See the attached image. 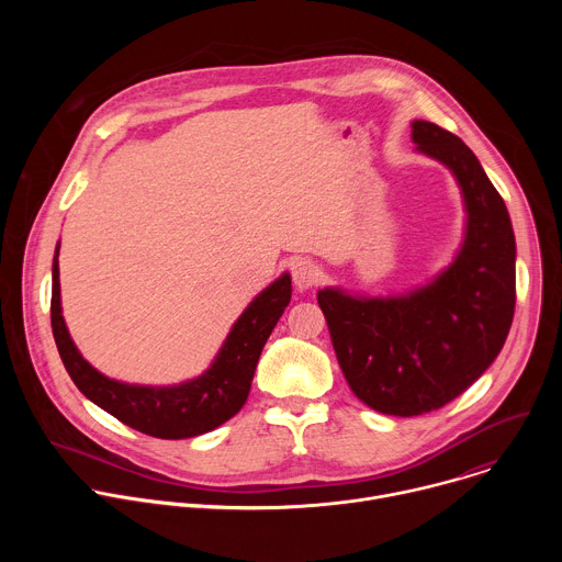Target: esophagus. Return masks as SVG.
Masks as SVG:
<instances>
[{"label":"esophagus","mask_w":562,"mask_h":562,"mask_svg":"<svg viewBox=\"0 0 562 562\" xmlns=\"http://www.w3.org/2000/svg\"><path fill=\"white\" fill-rule=\"evenodd\" d=\"M291 278H293V284H295L297 291H306V289H311L317 282L319 267L313 260L295 258L291 262Z\"/></svg>","instance_id":"obj_1"}]
</instances>
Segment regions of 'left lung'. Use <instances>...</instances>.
I'll return each mask as SVG.
<instances>
[{"instance_id":"obj_1","label":"left lung","mask_w":562,"mask_h":562,"mask_svg":"<svg viewBox=\"0 0 562 562\" xmlns=\"http://www.w3.org/2000/svg\"><path fill=\"white\" fill-rule=\"evenodd\" d=\"M412 139L460 187L458 254L427 284L405 293L317 291L351 391L367 407L400 418L445 407L483 375L507 340L516 306V237L501 193L453 133L416 120Z\"/></svg>"}]
</instances>
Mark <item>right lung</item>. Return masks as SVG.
<instances>
[{
    "mask_svg": "<svg viewBox=\"0 0 562 562\" xmlns=\"http://www.w3.org/2000/svg\"><path fill=\"white\" fill-rule=\"evenodd\" d=\"M59 243L53 258L50 325L59 358L91 403L120 423L165 440L193 438L224 425L245 407L260 353L291 300V276L282 273L239 315L209 369L180 384H128L98 371L75 347L59 295Z\"/></svg>",
    "mask_w": 562,
    "mask_h": 562,
    "instance_id": "obj_1",
    "label": "right lung"
}]
</instances>
